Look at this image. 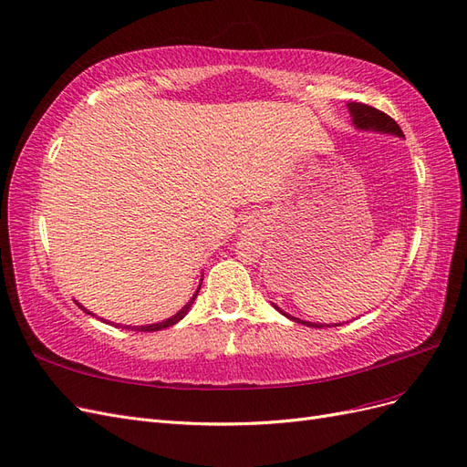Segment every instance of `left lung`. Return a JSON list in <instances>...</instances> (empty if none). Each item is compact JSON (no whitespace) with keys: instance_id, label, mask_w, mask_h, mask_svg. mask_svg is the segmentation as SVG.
Here are the masks:
<instances>
[{"instance_id":"left-lung-1","label":"left lung","mask_w":467,"mask_h":467,"mask_svg":"<svg viewBox=\"0 0 467 467\" xmlns=\"http://www.w3.org/2000/svg\"><path fill=\"white\" fill-rule=\"evenodd\" d=\"M347 107H348V112H350V117H352V124H355L357 129H360V130L386 132V134H393V136L403 138V132H401V129H400V124L395 122L389 115H386V112H381V110H378V109H374V107H370V105L355 103V101L348 103ZM275 307H276V306H275ZM276 309H278V312H282L280 307H276ZM282 316L290 317V319L296 321V323L307 325V327H329V325L302 321V319L292 317V316H288V314H285V312H282ZM337 325H341V323H337Z\"/></svg>"}]
</instances>
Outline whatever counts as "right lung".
Returning <instances> with one entry per match:
<instances>
[{
  "mask_svg": "<svg viewBox=\"0 0 467 467\" xmlns=\"http://www.w3.org/2000/svg\"><path fill=\"white\" fill-rule=\"evenodd\" d=\"M199 290H201V286H199ZM199 290H196V294H199ZM196 294L192 296V298H191V302L185 306V307H182L181 309V312H177L173 317H169V319H165V321H160V323H151V325H142V327H129V325H126V327H129L130 331L134 329V331H160V329H167V327H171V325H175L177 321H181L182 317H185L187 316V312H189V309H191V306H192V302H194V298H196ZM79 306V304H78ZM81 309H83V312H86V314H89V316H93L91 312H88V309L86 307H83V306H79Z\"/></svg>",
  "mask_w": 467,
  "mask_h": 467,
  "instance_id": "obj_1",
  "label": "right lung"
}]
</instances>
